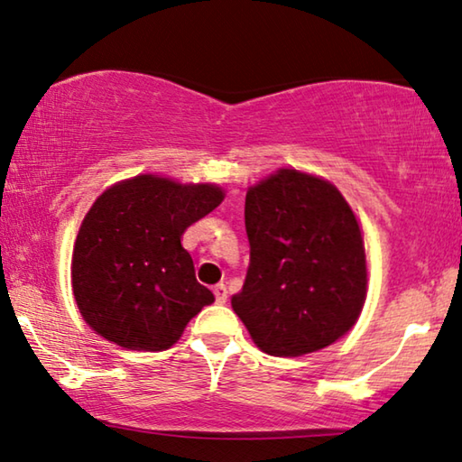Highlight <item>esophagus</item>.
Listing matches in <instances>:
<instances>
[{"label":"esophagus","mask_w":462,"mask_h":462,"mask_svg":"<svg viewBox=\"0 0 462 462\" xmlns=\"http://www.w3.org/2000/svg\"><path fill=\"white\" fill-rule=\"evenodd\" d=\"M212 293H215V300H217V303H225L226 301V287L223 285H217L215 289H212Z\"/></svg>","instance_id":"34e87169"}]
</instances>
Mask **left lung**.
<instances>
[{
	"instance_id": "1",
	"label": "left lung",
	"mask_w": 462,
	"mask_h": 462,
	"mask_svg": "<svg viewBox=\"0 0 462 462\" xmlns=\"http://www.w3.org/2000/svg\"><path fill=\"white\" fill-rule=\"evenodd\" d=\"M245 233L250 266L231 305L262 351L300 357L351 328L365 301V247L332 183L281 169L247 189Z\"/></svg>"
}]
</instances>
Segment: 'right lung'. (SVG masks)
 <instances>
[{
  "mask_svg": "<svg viewBox=\"0 0 462 462\" xmlns=\"http://www.w3.org/2000/svg\"><path fill=\"white\" fill-rule=\"evenodd\" d=\"M223 202L210 183L138 175L103 191L84 217L72 285L92 330L132 351H165L215 295L196 281L181 236Z\"/></svg>",
  "mask_w": 462,
  "mask_h": 462,
  "instance_id": "add662e5",
  "label": "right lung"
}]
</instances>
